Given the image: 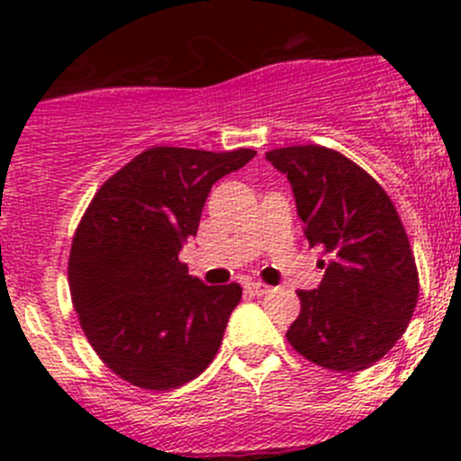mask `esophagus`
I'll return each mask as SVG.
<instances>
[{
	"label": "esophagus",
	"mask_w": 461,
	"mask_h": 461,
	"mask_svg": "<svg viewBox=\"0 0 461 461\" xmlns=\"http://www.w3.org/2000/svg\"><path fill=\"white\" fill-rule=\"evenodd\" d=\"M245 290H248L249 294H257V296H260V294H267V292L272 290V287H269L267 283L254 281V283H248V285H245Z\"/></svg>",
	"instance_id": "esophagus-1"
}]
</instances>
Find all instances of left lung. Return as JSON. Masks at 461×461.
<instances>
[{"instance_id": "obj_1", "label": "left lung", "mask_w": 461, "mask_h": 461, "mask_svg": "<svg viewBox=\"0 0 461 461\" xmlns=\"http://www.w3.org/2000/svg\"><path fill=\"white\" fill-rule=\"evenodd\" d=\"M265 158L290 180L308 243L328 257L317 290H299L287 341L321 368H370L406 332L420 296L406 227L385 189L334 149L296 144Z\"/></svg>"}]
</instances>
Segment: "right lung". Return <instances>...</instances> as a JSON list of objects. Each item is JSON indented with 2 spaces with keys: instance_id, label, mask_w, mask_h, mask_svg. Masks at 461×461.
Returning a JSON list of instances; mask_svg holds the SVG:
<instances>
[{
  "instance_id": "1",
  "label": "right lung",
  "mask_w": 461,
  "mask_h": 461,
  "mask_svg": "<svg viewBox=\"0 0 461 461\" xmlns=\"http://www.w3.org/2000/svg\"><path fill=\"white\" fill-rule=\"evenodd\" d=\"M254 156L144 149L88 203L68 254V290L82 332L120 379L171 390L216 357L243 290L192 278L178 252L196 236L212 185Z\"/></svg>"
}]
</instances>
